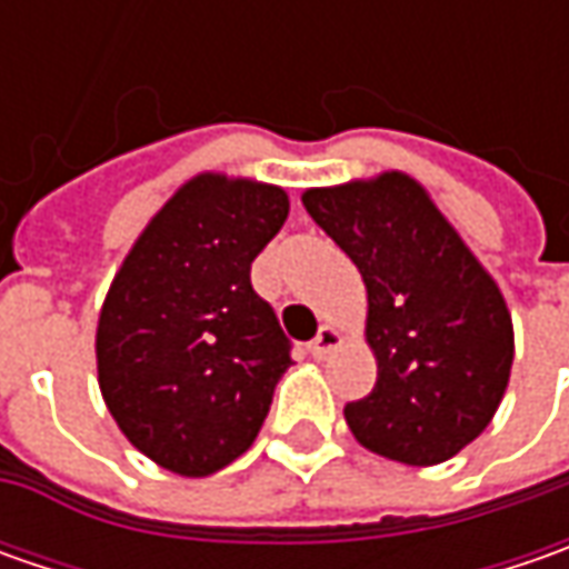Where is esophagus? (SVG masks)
<instances>
[{"label":"esophagus","mask_w":569,"mask_h":569,"mask_svg":"<svg viewBox=\"0 0 569 569\" xmlns=\"http://www.w3.org/2000/svg\"><path fill=\"white\" fill-rule=\"evenodd\" d=\"M339 341H341L339 329H332V326H319L317 339L310 341L307 348H310V355H313V358H329V355L339 348Z\"/></svg>","instance_id":"1"}]
</instances>
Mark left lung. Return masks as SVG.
<instances>
[{"label": "left lung", "mask_w": 569, "mask_h": 569, "mask_svg": "<svg viewBox=\"0 0 569 569\" xmlns=\"http://www.w3.org/2000/svg\"><path fill=\"white\" fill-rule=\"evenodd\" d=\"M303 208L367 284L377 386L345 405L355 440L405 466H437L491 425L513 367L497 281L408 173L307 189Z\"/></svg>", "instance_id": "left-lung-1"}]
</instances>
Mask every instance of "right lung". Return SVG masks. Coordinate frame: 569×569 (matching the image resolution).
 <instances>
[{
  "mask_svg": "<svg viewBox=\"0 0 569 569\" xmlns=\"http://www.w3.org/2000/svg\"><path fill=\"white\" fill-rule=\"evenodd\" d=\"M281 187L199 173L148 221L98 319V382L126 440L206 478L252 447L291 367L250 266L288 218Z\"/></svg>",
  "mask_w": 569,
  "mask_h": 569,
  "instance_id": "right-lung-1",
  "label": "right lung"
}]
</instances>
